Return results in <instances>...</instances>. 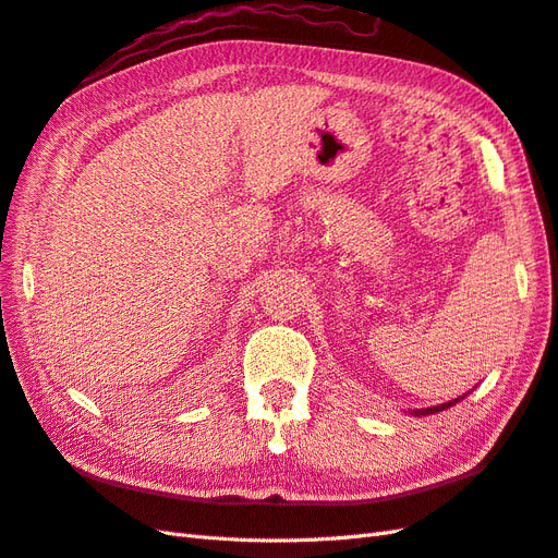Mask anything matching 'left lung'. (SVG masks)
<instances>
[{
  "instance_id": "1",
  "label": "left lung",
  "mask_w": 558,
  "mask_h": 558,
  "mask_svg": "<svg viewBox=\"0 0 558 558\" xmlns=\"http://www.w3.org/2000/svg\"><path fill=\"white\" fill-rule=\"evenodd\" d=\"M466 396V393H464ZM464 396H460V398H454V401H448V403H440V405H434V408H420V410H410V415H415V417H428V415H436V412H442V410H448V408H452L454 403H460Z\"/></svg>"
}]
</instances>
